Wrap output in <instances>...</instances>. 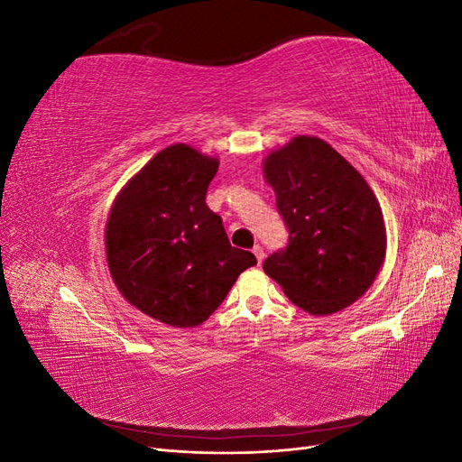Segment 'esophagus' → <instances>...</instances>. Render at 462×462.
<instances>
[{
    "mask_svg": "<svg viewBox=\"0 0 462 462\" xmlns=\"http://www.w3.org/2000/svg\"><path fill=\"white\" fill-rule=\"evenodd\" d=\"M253 253H254V256H256V260H258V265L263 262V248L260 246V245H256L254 248H253Z\"/></svg>",
    "mask_w": 462,
    "mask_h": 462,
    "instance_id": "34e87169",
    "label": "esophagus"
}]
</instances>
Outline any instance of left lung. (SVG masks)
Here are the masks:
<instances>
[{
	"instance_id": "obj_1",
	"label": "left lung",
	"mask_w": 462,
	"mask_h": 462,
	"mask_svg": "<svg viewBox=\"0 0 462 462\" xmlns=\"http://www.w3.org/2000/svg\"><path fill=\"white\" fill-rule=\"evenodd\" d=\"M289 243L263 262L292 304L328 316L358 300L385 260L380 202L355 167L318 136L299 134L263 160Z\"/></svg>"
}]
</instances>
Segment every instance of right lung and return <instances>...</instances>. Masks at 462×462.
Masks as SVG:
<instances>
[{
  "mask_svg": "<svg viewBox=\"0 0 462 462\" xmlns=\"http://www.w3.org/2000/svg\"><path fill=\"white\" fill-rule=\"evenodd\" d=\"M217 167V158L189 144L167 146L109 209V273L134 309L167 326H200L256 263L253 253L231 246L221 217L206 206Z\"/></svg>",
  "mask_w": 462,
  "mask_h": 462,
  "instance_id": "obj_1",
  "label": "right lung"
}]
</instances>
